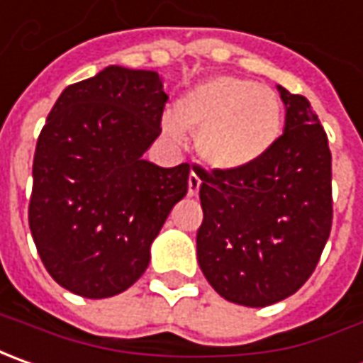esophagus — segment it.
I'll use <instances>...</instances> for the list:
<instances>
[{"label":"esophagus","mask_w":363,"mask_h":363,"mask_svg":"<svg viewBox=\"0 0 363 363\" xmlns=\"http://www.w3.org/2000/svg\"><path fill=\"white\" fill-rule=\"evenodd\" d=\"M201 179H199V174L196 172H191L189 174V196H196L199 194V189H201Z\"/></svg>","instance_id":"esophagus-1"}]
</instances>
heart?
Listing matches in <instances>:
<instances>
[{"label": "heart", "mask_w": 363, "mask_h": 363, "mask_svg": "<svg viewBox=\"0 0 363 363\" xmlns=\"http://www.w3.org/2000/svg\"><path fill=\"white\" fill-rule=\"evenodd\" d=\"M283 128V104L275 90L253 80L217 76L182 96L174 114L162 118L170 140L196 134V152L211 169L235 172L253 167L275 146Z\"/></svg>", "instance_id": "b5f03b06"}]
</instances>
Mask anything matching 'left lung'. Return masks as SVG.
Masks as SVG:
<instances>
[{
    "label": "left lung",
    "mask_w": 363,
    "mask_h": 363,
    "mask_svg": "<svg viewBox=\"0 0 363 363\" xmlns=\"http://www.w3.org/2000/svg\"><path fill=\"white\" fill-rule=\"evenodd\" d=\"M285 128L253 167L235 172L194 167L203 181L196 259L227 301L265 307L309 279L333 219L328 134L306 96L279 86Z\"/></svg>",
    "instance_id": "obj_1"
}]
</instances>
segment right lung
I'll return each mask as SVG.
<instances>
[{"mask_svg": "<svg viewBox=\"0 0 363 363\" xmlns=\"http://www.w3.org/2000/svg\"><path fill=\"white\" fill-rule=\"evenodd\" d=\"M169 100L150 69L108 66L68 86L33 155L30 229L48 273L72 294L102 299L138 281L191 167L162 169L143 155Z\"/></svg>", "mask_w": 363, "mask_h": 363, "instance_id": "right-lung-1", "label": "right lung"}]
</instances>
